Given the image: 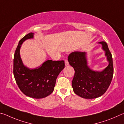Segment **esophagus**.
Masks as SVG:
<instances>
[{
    "label": "esophagus",
    "mask_w": 124,
    "mask_h": 124,
    "mask_svg": "<svg viewBox=\"0 0 124 124\" xmlns=\"http://www.w3.org/2000/svg\"><path fill=\"white\" fill-rule=\"evenodd\" d=\"M64 62H65V66H69V62L68 61V60H67V59L64 60Z\"/></svg>",
    "instance_id": "34e87169"
}]
</instances>
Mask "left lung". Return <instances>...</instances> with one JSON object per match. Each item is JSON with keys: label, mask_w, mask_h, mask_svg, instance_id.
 I'll use <instances>...</instances> for the list:
<instances>
[{"label": "left lung", "mask_w": 124, "mask_h": 124, "mask_svg": "<svg viewBox=\"0 0 124 124\" xmlns=\"http://www.w3.org/2000/svg\"><path fill=\"white\" fill-rule=\"evenodd\" d=\"M98 43L102 44L109 62L108 66L102 72H95L89 68L85 52H73L68 57L69 63L75 70L72 82L73 91L84 98L91 99L103 95L113 78L114 69L112 54L106 42L101 41Z\"/></svg>", "instance_id": "left-lung-1"}]
</instances>
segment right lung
I'll return each mask as SVG.
<instances>
[{"label": "right lung", "instance_id": "obj_1", "mask_svg": "<svg viewBox=\"0 0 124 124\" xmlns=\"http://www.w3.org/2000/svg\"><path fill=\"white\" fill-rule=\"evenodd\" d=\"M33 38V33H29L20 40L14 54L13 72L17 84L25 95L42 98L53 92L57 77L64 68V61L47 60L34 70L24 66L20 54L21 46L26 39Z\"/></svg>", "mask_w": 124, "mask_h": 124}]
</instances>
